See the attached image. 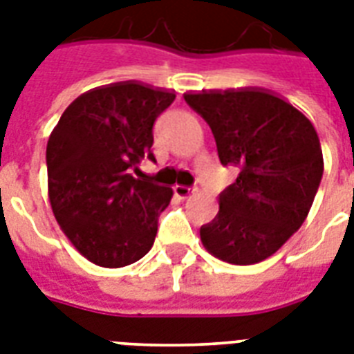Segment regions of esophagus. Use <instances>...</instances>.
Returning <instances> with one entry per match:
<instances>
[{"label": "esophagus", "instance_id": "obj_1", "mask_svg": "<svg viewBox=\"0 0 354 354\" xmlns=\"http://www.w3.org/2000/svg\"><path fill=\"white\" fill-rule=\"evenodd\" d=\"M194 191H196V187H187V185H176L174 187V193L180 198H189L191 194H194Z\"/></svg>", "mask_w": 354, "mask_h": 354}]
</instances>
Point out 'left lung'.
Returning <instances> with one entry per match:
<instances>
[{"label": "left lung", "instance_id": "8db88e82", "mask_svg": "<svg viewBox=\"0 0 354 354\" xmlns=\"http://www.w3.org/2000/svg\"><path fill=\"white\" fill-rule=\"evenodd\" d=\"M183 99L209 124L222 165L241 171L200 239L226 263L264 261L301 227L318 193L324 154L316 128L263 88L189 91Z\"/></svg>", "mask_w": 354, "mask_h": 354}]
</instances>
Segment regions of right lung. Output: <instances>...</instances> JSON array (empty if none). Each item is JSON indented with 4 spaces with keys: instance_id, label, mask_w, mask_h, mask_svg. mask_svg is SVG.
Here are the masks:
<instances>
[{
    "instance_id": "right-lung-1",
    "label": "right lung",
    "mask_w": 354,
    "mask_h": 354,
    "mask_svg": "<svg viewBox=\"0 0 354 354\" xmlns=\"http://www.w3.org/2000/svg\"><path fill=\"white\" fill-rule=\"evenodd\" d=\"M176 99L138 80L77 97L47 141L49 200L58 224L88 261L121 268L149 253L172 189L133 178L154 161L152 128Z\"/></svg>"
}]
</instances>
